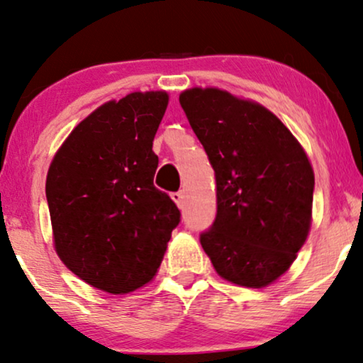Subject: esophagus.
Here are the masks:
<instances>
[{"label": "esophagus", "mask_w": 363, "mask_h": 363, "mask_svg": "<svg viewBox=\"0 0 363 363\" xmlns=\"http://www.w3.org/2000/svg\"><path fill=\"white\" fill-rule=\"evenodd\" d=\"M171 199L179 206V208H182V203H184V194H182L181 191H179V192H172Z\"/></svg>", "instance_id": "34e87169"}]
</instances>
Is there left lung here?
Returning a JSON list of instances; mask_svg holds the SVG:
<instances>
[{
  "label": "left lung",
  "mask_w": 363,
  "mask_h": 363,
  "mask_svg": "<svg viewBox=\"0 0 363 363\" xmlns=\"http://www.w3.org/2000/svg\"><path fill=\"white\" fill-rule=\"evenodd\" d=\"M216 172L218 214L201 245L216 273L264 288L290 269L311 228L315 174L290 128L250 99L216 86L179 95Z\"/></svg>",
  "instance_id": "left-lung-1"
}]
</instances>
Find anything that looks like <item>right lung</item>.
Listing matches in <instances>:
<instances>
[{"mask_svg": "<svg viewBox=\"0 0 363 363\" xmlns=\"http://www.w3.org/2000/svg\"><path fill=\"white\" fill-rule=\"evenodd\" d=\"M167 104L164 90L108 100L73 128L48 167L55 251L73 274L112 295L152 281L181 221L154 186L152 142Z\"/></svg>", "mask_w": 363, "mask_h": 363, "instance_id": "1", "label": "right lung"}]
</instances>
